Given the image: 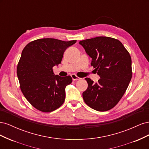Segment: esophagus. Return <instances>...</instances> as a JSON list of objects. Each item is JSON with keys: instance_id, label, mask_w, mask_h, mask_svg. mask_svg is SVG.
I'll list each match as a JSON object with an SVG mask.
<instances>
[{"instance_id": "esophagus-1", "label": "esophagus", "mask_w": 149, "mask_h": 149, "mask_svg": "<svg viewBox=\"0 0 149 149\" xmlns=\"http://www.w3.org/2000/svg\"><path fill=\"white\" fill-rule=\"evenodd\" d=\"M71 78H72V79H73V81H76V80H78V79H81L80 78L78 77V76H76V74H71Z\"/></svg>"}]
</instances>
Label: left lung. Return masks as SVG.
<instances>
[{"instance_id":"left-lung-1","label":"left lung","mask_w":149,"mask_h":149,"mask_svg":"<svg viewBox=\"0 0 149 149\" xmlns=\"http://www.w3.org/2000/svg\"><path fill=\"white\" fill-rule=\"evenodd\" d=\"M79 43L92 58L91 65L100 76L96 83L85 78L88 87L83 93V100L94 110H109L123 96L132 78L131 58L123 43L113 38L97 37Z\"/></svg>"}]
</instances>
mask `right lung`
I'll return each instance as SVG.
<instances>
[{"instance_id":"obj_1","label":"right lung","mask_w":149,"mask_h":149,"mask_svg":"<svg viewBox=\"0 0 149 149\" xmlns=\"http://www.w3.org/2000/svg\"><path fill=\"white\" fill-rule=\"evenodd\" d=\"M76 42L55 38L34 40L22 52L17 74L21 91L36 109L44 112L56 110L63 104L65 88L71 84L70 76L55 75L53 67L61 63L66 49Z\"/></svg>"}]
</instances>
